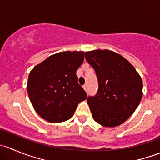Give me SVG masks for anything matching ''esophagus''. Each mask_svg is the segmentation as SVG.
<instances>
[{
	"mask_svg": "<svg viewBox=\"0 0 160 160\" xmlns=\"http://www.w3.org/2000/svg\"><path fill=\"white\" fill-rule=\"evenodd\" d=\"M83 89H84L85 90H86V91H87V90H88V85H87V84H84V85H83Z\"/></svg>",
	"mask_w": 160,
	"mask_h": 160,
	"instance_id": "obj_1",
	"label": "esophagus"
}]
</instances>
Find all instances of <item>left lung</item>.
<instances>
[{
  "mask_svg": "<svg viewBox=\"0 0 160 160\" xmlns=\"http://www.w3.org/2000/svg\"><path fill=\"white\" fill-rule=\"evenodd\" d=\"M96 72L98 91L87 99L92 117L104 127H116L135 112L142 98V80L135 67L120 54L108 49L85 52Z\"/></svg>",
  "mask_w": 160,
  "mask_h": 160,
  "instance_id": "8db88e82",
  "label": "left lung"
}]
</instances>
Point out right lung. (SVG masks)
<instances>
[{
  "mask_svg": "<svg viewBox=\"0 0 160 160\" xmlns=\"http://www.w3.org/2000/svg\"><path fill=\"white\" fill-rule=\"evenodd\" d=\"M84 52L66 51L49 56L31 70L27 90L34 109L51 123L70 119L87 98L77 72Z\"/></svg>",
  "mask_w": 160,
  "mask_h": 160,
  "instance_id": "obj_1",
  "label": "right lung"
}]
</instances>
